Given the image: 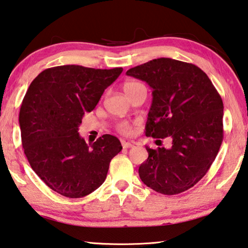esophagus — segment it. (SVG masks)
Here are the masks:
<instances>
[{
  "instance_id": "1",
  "label": "esophagus",
  "mask_w": 248,
  "mask_h": 248,
  "mask_svg": "<svg viewBox=\"0 0 248 248\" xmlns=\"http://www.w3.org/2000/svg\"><path fill=\"white\" fill-rule=\"evenodd\" d=\"M121 144H123L124 149H130V148H132V146H133L132 143H130V142H125V141L121 142Z\"/></svg>"
}]
</instances>
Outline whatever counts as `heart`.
<instances>
[{"mask_svg":"<svg viewBox=\"0 0 248 248\" xmlns=\"http://www.w3.org/2000/svg\"><path fill=\"white\" fill-rule=\"evenodd\" d=\"M140 86H143V85L138 82H127L124 84V93L128 95L129 93H131L132 91H134ZM117 130L124 134H128L131 132V125H130L128 121H121V123L117 124Z\"/></svg>","mask_w":248,"mask_h":248,"instance_id":"heart-1","label":"heart"}]
</instances>
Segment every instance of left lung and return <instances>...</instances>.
<instances>
[{"instance_id":"1","label":"left lung","mask_w":248,"mask_h":248,"mask_svg":"<svg viewBox=\"0 0 248 248\" xmlns=\"http://www.w3.org/2000/svg\"><path fill=\"white\" fill-rule=\"evenodd\" d=\"M149 84L152 105L145 134L170 138V149H150L139 167L142 182L163 195L189 189L207 174L223 140V102L195 64L159 58L125 73Z\"/></svg>"}]
</instances>
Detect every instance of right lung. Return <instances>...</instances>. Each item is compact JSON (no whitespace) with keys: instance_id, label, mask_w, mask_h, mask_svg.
Returning a JSON list of instances; mask_svg holds the SVG:
<instances>
[{"instance_id":"obj_1","label":"right lung","mask_w":248,"mask_h":248,"mask_svg":"<svg viewBox=\"0 0 248 248\" xmlns=\"http://www.w3.org/2000/svg\"><path fill=\"white\" fill-rule=\"evenodd\" d=\"M123 68L92 69L60 65L38 74L29 85L19 111L24 153L41 180L69 198H82L102 185L120 141L104 134L91 146L78 133L85 112Z\"/></svg>"}]
</instances>
